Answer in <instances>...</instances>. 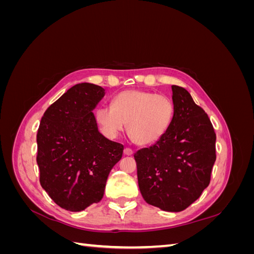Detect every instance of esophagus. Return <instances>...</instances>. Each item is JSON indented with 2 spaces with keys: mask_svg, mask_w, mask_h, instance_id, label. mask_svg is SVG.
Segmentation results:
<instances>
[{
  "mask_svg": "<svg viewBox=\"0 0 254 254\" xmlns=\"http://www.w3.org/2000/svg\"><path fill=\"white\" fill-rule=\"evenodd\" d=\"M132 153H133V150H132L131 148L126 147V148L124 149V155H126V156H131Z\"/></svg>",
  "mask_w": 254,
  "mask_h": 254,
  "instance_id": "esophagus-1",
  "label": "esophagus"
}]
</instances>
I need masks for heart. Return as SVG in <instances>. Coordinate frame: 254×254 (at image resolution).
Wrapping results in <instances>:
<instances>
[{
	"mask_svg": "<svg viewBox=\"0 0 254 254\" xmlns=\"http://www.w3.org/2000/svg\"><path fill=\"white\" fill-rule=\"evenodd\" d=\"M175 113L172 99L145 90H126L113 98L112 106H101L95 118L102 131L117 137L126 129L139 145L157 143L170 128Z\"/></svg>",
	"mask_w": 254,
	"mask_h": 254,
	"instance_id": "obj_1",
	"label": "heart"
}]
</instances>
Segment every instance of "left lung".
<instances>
[{
    "instance_id": "1",
    "label": "left lung",
    "mask_w": 254,
    "mask_h": 254,
    "mask_svg": "<svg viewBox=\"0 0 254 254\" xmlns=\"http://www.w3.org/2000/svg\"><path fill=\"white\" fill-rule=\"evenodd\" d=\"M175 113L162 139L134 153L144 200L168 212L187 209L209 186L216 160V134L189 92L172 86Z\"/></svg>"
}]
</instances>
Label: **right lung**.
Returning a JSON list of instances; mask_svg holds the SVG:
<instances>
[{
    "mask_svg": "<svg viewBox=\"0 0 254 254\" xmlns=\"http://www.w3.org/2000/svg\"><path fill=\"white\" fill-rule=\"evenodd\" d=\"M105 89L77 83L53 103L37 132L40 184L54 202L78 212L102 200L112 167L124 146L98 131L92 112Z\"/></svg>",
    "mask_w": 254,
    "mask_h": 254,
    "instance_id": "add662e5",
    "label": "right lung"
}]
</instances>
